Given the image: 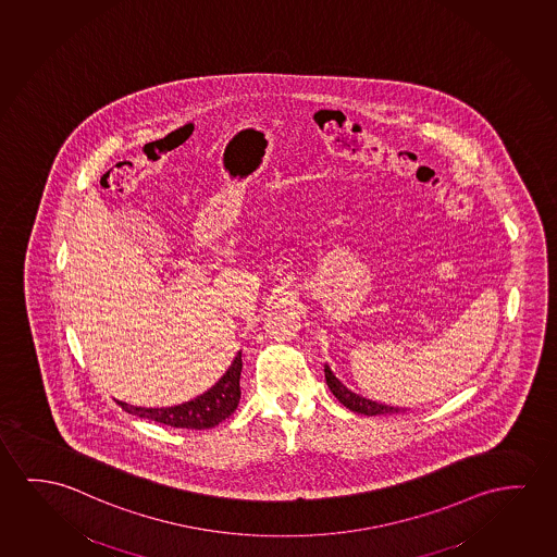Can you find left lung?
I'll return each mask as SVG.
<instances>
[{
	"mask_svg": "<svg viewBox=\"0 0 557 557\" xmlns=\"http://www.w3.org/2000/svg\"><path fill=\"white\" fill-rule=\"evenodd\" d=\"M325 382L330 392L337 397V401L343 403L349 411L359 412V414H367V417H376V414H395V412H403L399 407H389V405H382V403L372 401L367 397H360L359 394H352L349 387L334 376V372L330 370L327 364H324Z\"/></svg>",
	"mask_w": 557,
	"mask_h": 557,
	"instance_id": "1",
	"label": "left lung"
}]
</instances>
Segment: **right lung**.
Here are the masks:
<instances>
[{"mask_svg": "<svg viewBox=\"0 0 557 557\" xmlns=\"http://www.w3.org/2000/svg\"><path fill=\"white\" fill-rule=\"evenodd\" d=\"M240 369L243 360L240 352L233 359L232 367L223 374L218 384L212 385L208 392L198 395L197 399L181 403L175 407H163V409H145V407H133L127 403H120L123 411L137 414L140 419L154 420L160 424H168L173 429L206 430L214 429L222 420L230 419L233 411L237 409L240 399Z\"/></svg>", "mask_w": 557, "mask_h": 557, "instance_id": "1", "label": "right lung"}]
</instances>
